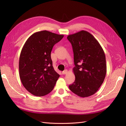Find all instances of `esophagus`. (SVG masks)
Wrapping results in <instances>:
<instances>
[{
	"label": "esophagus",
	"instance_id": "obj_1",
	"mask_svg": "<svg viewBox=\"0 0 126 126\" xmlns=\"http://www.w3.org/2000/svg\"><path fill=\"white\" fill-rule=\"evenodd\" d=\"M67 72H68V70L66 69V70H64V71H63L62 74H63V75H65V74H67Z\"/></svg>",
	"mask_w": 126,
	"mask_h": 126
}]
</instances>
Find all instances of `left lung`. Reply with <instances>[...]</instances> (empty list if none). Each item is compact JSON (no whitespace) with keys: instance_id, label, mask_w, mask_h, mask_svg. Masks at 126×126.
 <instances>
[{"instance_id":"8db88e82","label":"left lung","mask_w":126,"mask_h":126,"mask_svg":"<svg viewBox=\"0 0 126 126\" xmlns=\"http://www.w3.org/2000/svg\"><path fill=\"white\" fill-rule=\"evenodd\" d=\"M74 52V82L70 90L77 96L87 97L96 93L107 72L105 52L97 40L85 30L68 35Z\"/></svg>"}]
</instances>
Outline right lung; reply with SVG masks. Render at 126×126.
Listing matches in <instances>:
<instances>
[{
    "label": "right lung",
    "mask_w": 126,
    "mask_h": 126,
    "mask_svg": "<svg viewBox=\"0 0 126 126\" xmlns=\"http://www.w3.org/2000/svg\"><path fill=\"white\" fill-rule=\"evenodd\" d=\"M63 37L47 30L38 32L28 38L22 48L19 77L26 89L34 96H45L54 89L60 75L52 66L51 52Z\"/></svg>",
    "instance_id": "add662e5"
}]
</instances>
